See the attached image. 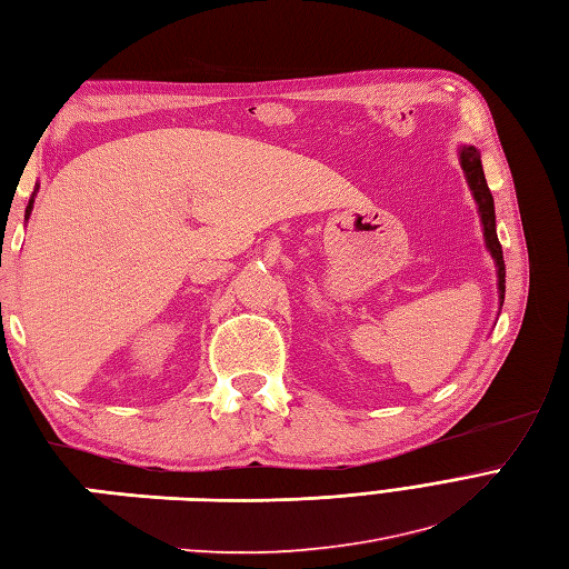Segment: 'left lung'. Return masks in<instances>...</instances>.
Returning <instances> with one entry per match:
<instances>
[{"mask_svg": "<svg viewBox=\"0 0 569 569\" xmlns=\"http://www.w3.org/2000/svg\"><path fill=\"white\" fill-rule=\"evenodd\" d=\"M460 162L462 170L467 174V182H470L472 194L477 199L479 207V217H482V226H485V241L487 248L491 252V258L497 260L499 268V297L503 301V292H507V268H503V256H501V243L497 238V221H495V199H491V192L485 180V170H482V160H479L477 148L465 146L460 150Z\"/></svg>", "mask_w": 569, "mask_h": 569, "instance_id": "8db88e82", "label": "left lung"}]
</instances>
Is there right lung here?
<instances>
[{"label":"right lung","mask_w":569,"mask_h":569,"mask_svg":"<svg viewBox=\"0 0 569 569\" xmlns=\"http://www.w3.org/2000/svg\"><path fill=\"white\" fill-rule=\"evenodd\" d=\"M31 207H33V199L29 201V207H27V219H29V213H31Z\"/></svg>","instance_id":"1"}]
</instances>
